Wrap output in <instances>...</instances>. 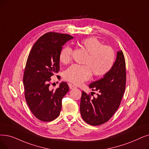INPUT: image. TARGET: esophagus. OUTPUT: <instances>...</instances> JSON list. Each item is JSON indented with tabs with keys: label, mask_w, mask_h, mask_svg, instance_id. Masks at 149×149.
Segmentation results:
<instances>
[{
	"label": "esophagus",
	"mask_w": 149,
	"mask_h": 149,
	"mask_svg": "<svg viewBox=\"0 0 149 149\" xmlns=\"http://www.w3.org/2000/svg\"><path fill=\"white\" fill-rule=\"evenodd\" d=\"M69 88L70 89H75V88H77V87L75 86V85H72V84H69Z\"/></svg>",
	"instance_id": "1"
}]
</instances>
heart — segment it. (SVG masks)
<instances>
[{"label": "heart", "mask_w": 149, "mask_h": 149, "mask_svg": "<svg viewBox=\"0 0 149 149\" xmlns=\"http://www.w3.org/2000/svg\"><path fill=\"white\" fill-rule=\"evenodd\" d=\"M79 46L88 53L83 63L85 65L73 64L66 70L64 77L66 80L79 85L94 77H101L106 74L112 68L114 62L113 50L94 37L87 38L79 42ZM72 58V49L64 47L60 54V60L63 64L70 62Z\"/></svg>", "instance_id": "obj_1"}]
</instances>
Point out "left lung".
<instances>
[{
	"label": "left lung",
	"mask_w": 149,
	"mask_h": 149,
	"mask_svg": "<svg viewBox=\"0 0 149 149\" xmlns=\"http://www.w3.org/2000/svg\"><path fill=\"white\" fill-rule=\"evenodd\" d=\"M125 82V61L122 51L119 50L111 69L103 78L89 84L92 91L99 92L97 97L91 99L90 95L82 91L80 108L83 119L94 126L107 122L120 105Z\"/></svg>",
	"instance_id": "1"
}]
</instances>
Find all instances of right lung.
Segmentation results:
<instances>
[{"mask_svg":"<svg viewBox=\"0 0 149 149\" xmlns=\"http://www.w3.org/2000/svg\"><path fill=\"white\" fill-rule=\"evenodd\" d=\"M72 38L67 34L47 33L38 39L28 56L23 77L25 97L32 113L42 121L58 117L62 99L69 90L65 81L56 89H50L49 81L60 70L62 46Z\"/></svg>","mask_w":149,"mask_h":149,"instance_id":"right-lung-1","label":"right lung"}]
</instances>
